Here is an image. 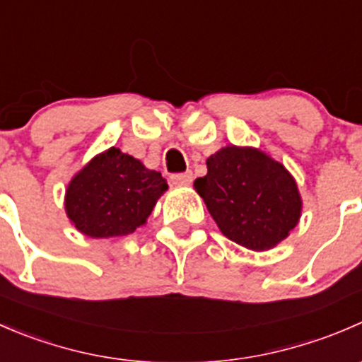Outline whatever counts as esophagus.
<instances>
[{
    "instance_id": "1",
    "label": "esophagus",
    "mask_w": 362,
    "mask_h": 362,
    "mask_svg": "<svg viewBox=\"0 0 362 362\" xmlns=\"http://www.w3.org/2000/svg\"><path fill=\"white\" fill-rule=\"evenodd\" d=\"M171 182H173L175 185H191L192 184V171L171 175Z\"/></svg>"
}]
</instances>
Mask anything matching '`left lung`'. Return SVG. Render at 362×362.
Segmentation results:
<instances>
[{
	"label": "left lung",
	"mask_w": 362,
	"mask_h": 362,
	"mask_svg": "<svg viewBox=\"0 0 362 362\" xmlns=\"http://www.w3.org/2000/svg\"><path fill=\"white\" fill-rule=\"evenodd\" d=\"M206 168L194 189L226 238L264 252L298 226L303 210L298 184L261 148L226 145L206 159Z\"/></svg>",
	"instance_id": "left-lung-1"
}]
</instances>
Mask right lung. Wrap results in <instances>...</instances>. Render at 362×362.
<instances>
[{"label": "right lung", "instance_id": "obj_1", "mask_svg": "<svg viewBox=\"0 0 362 362\" xmlns=\"http://www.w3.org/2000/svg\"><path fill=\"white\" fill-rule=\"evenodd\" d=\"M166 191L168 182L159 171L110 147L73 175L64 194V210L82 235L115 238L144 226Z\"/></svg>", "mask_w": 362, "mask_h": 362}]
</instances>
